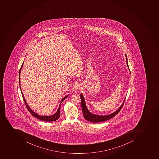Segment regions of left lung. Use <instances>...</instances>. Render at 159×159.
<instances>
[{
  "label": "left lung",
  "mask_w": 159,
  "mask_h": 159,
  "mask_svg": "<svg viewBox=\"0 0 159 159\" xmlns=\"http://www.w3.org/2000/svg\"><path fill=\"white\" fill-rule=\"evenodd\" d=\"M125 56L126 57V54H125ZM126 64H127V67L129 69L128 63H127V57H126ZM80 98H81V101L82 110L83 111L84 118H85L87 120L92 122H95H95H102V121H104L107 120L110 118H112L113 117L115 116L120 111L122 107H123V104L125 102V101H123V103L122 104V105H121V107H119V108L113 113L109 114V115H106V116H99V115H95V114L91 113L89 111L88 108H87L85 101L82 94H80Z\"/></svg>",
  "instance_id": "left-lung-1"
}]
</instances>
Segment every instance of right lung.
Instances as JSON below:
<instances>
[{"mask_svg": "<svg viewBox=\"0 0 159 159\" xmlns=\"http://www.w3.org/2000/svg\"><path fill=\"white\" fill-rule=\"evenodd\" d=\"M23 64H24V63H22V65H21V67H20V72H19V83H20V91H21L22 98L24 99V102H25V105H26L27 109L29 110V111H30V112L32 114V115L33 116L35 117L38 118L39 120H41L45 121H49V122H50V121H54L57 120H58V118H59L60 116V107L61 105V103H62L65 99H66L67 97H68V95H67V96H65V97H64L62 100H61L60 103L59 107L58 108V110L56 112L55 114L52 115V116H40V115H38V114H37V113H35L33 111L32 109H30V107L29 105H28V103H26V101H25V97H24V94H23V93H22V91H21V87H20V74L21 68H22V66H23Z\"/></svg>", "mask_w": 159, "mask_h": 159, "instance_id": "obj_1", "label": "right lung"}]
</instances>
